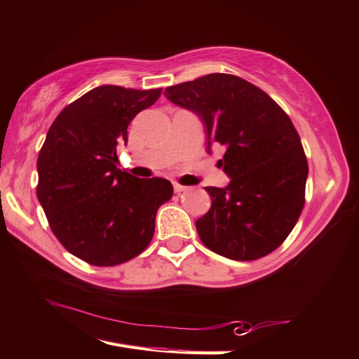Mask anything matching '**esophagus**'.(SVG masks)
<instances>
[{"mask_svg": "<svg viewBox=\"0 0 359 359\" xmlns=\"http://www.w3.org/2000/svg\"><path fill=\"white\" fill-rule=\"evenodd\" d=\"M190 190V188L188 187H184V185H180V184H174V191L175 193H184V191H188Z\"/></svg>", "mask_w": 359, "mask_h": 359, "instance_id": "esophagus-1", "label": "esophagus"}]
</instances>
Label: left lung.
Returning a JSON list of instances; mask_svg holds the SVG:
<instances>
[{
	"instance_id": "obj_1",
	"label": "left lung",
	"mask_w": 359,
	"mask_h": 359,
	"mask_svg": "<svg viewBox=\"0 0 359 359\" xmlns=\"http://www.w3.org/2000/svg\"><path fill=\"white\" fill-rule=\"evenodd\" d=\"M168 100L201 117L208 151L226 152L218 166L224 188L205 187L212 207L196 221L208 250L233 260H256L281 245L302 215L308 160L290 117L243 78L210 74L169 86Z\"/></svg>"
}]
</instances>
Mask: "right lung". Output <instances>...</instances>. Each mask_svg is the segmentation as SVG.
Returning a JSON list of instances; mask_svg holds the SVG:
<instances>
[{
	"label": "right lung",
	"mask_w": 359,
	"mask_h": 359,
	"mask_svg": "<svg viewBox=\"0 0 359 359\" xmlns=\"http://www.w3.org/2000/svg\"><path fill=\"white\" fill-rule=\"evenodd\" d=\"M160 95L161 88L90 89L57 114L39 152L37 199L51 231L90 265H119L144 251L158 207L172 198L169 180L117 168V142Z\"/></svg>",
	"instance_id": "1"
}]
</instances>
